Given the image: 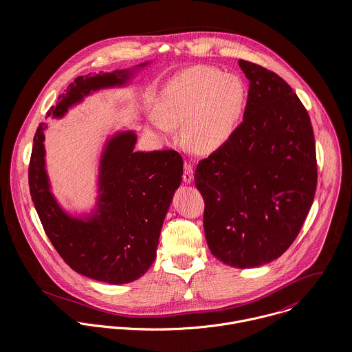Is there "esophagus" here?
Returning a JSON list of instances; mask_svg holds the SVG:
<instances>
[{
	"label": "esophagus",
	"mask_w": 352,
	"mask_h": 352,
	"mask_svg": "<svg viewBox=\"0 0 352 352\" xmlns=\"http://www.w3.org/2000/svg\"><path fill=\"white\" fill-rule=\"evenodd\" d=\"M183 180L186 184H190L192 183L194 180V168L190 162H186L184 164V173H183Z\"/></svg>",
	"instance_id": "esophagus-1"
}]
</instances>
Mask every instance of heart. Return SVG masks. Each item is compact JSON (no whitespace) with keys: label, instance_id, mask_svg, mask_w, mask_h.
<instances>
[{"label":"heart","instance_id":"obj_1","mask_svg":"<svg viewBox=\"0 0 352 352\" xmlns=\"http://www.w3.org/2000/svg\"><path fill=\"white\" fill-rule=\"evenodd\" d=\"M247 100L244 80L211 66H194L170 78L154 105L155 119L146 124L155 140L172 137L183 128L186 144L210 154L223 148L234 135Z\"/></svg>","mask_w":352,"mask_h":352}]
</instances>
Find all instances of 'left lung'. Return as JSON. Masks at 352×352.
<instances>
[{
	"label": "left lung",
	"mask_w": 352,
	"mask_h": 352,
	"mask_svg": "<svg viewBox=\"0 0 352 352\" xmlns=\"http://www.w3.org/2000/svg\"><path fill=\"white\" fill-rule=\"evenodd\" d=\"M239 65L250 81L243 123L198 164L195 186L211 253L230 267L254 268L282 256L301 230L316 194V144L290 85L258 65Z\"/></svg>",
	"instance_id": "left-lung-1"
}]
</instances>
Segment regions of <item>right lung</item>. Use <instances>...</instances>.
Segmentation results:
<instances>
[{"mask_svg":"<svg viewBox=\"0 0 352 352\" xmlns=\"http://www.w3.org/2000/svg\"><path fill=\"white\" fill-rule=\"evenodd\" d=\"M81 76L59 95L47 116L63 118L95 92L126 87L140 69ZM34 137L28 180L42 225L54 248L78 274L109 285L137 280L151 268L165 215L182 184L183 158L175 151H135L134 130L108 135L99 157L96 201L89 211L66 210L52 194L45 131Z\"/></svg>","mask_w":352,"mask_h":352,"instance_id":"obj_1","label":"right lung"}]
</instances>
